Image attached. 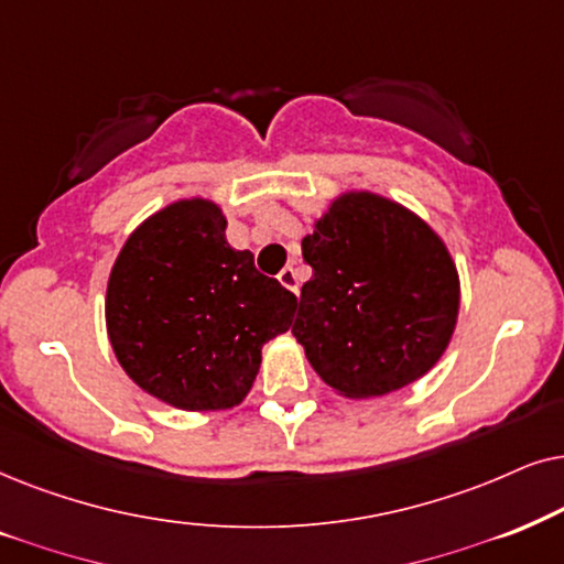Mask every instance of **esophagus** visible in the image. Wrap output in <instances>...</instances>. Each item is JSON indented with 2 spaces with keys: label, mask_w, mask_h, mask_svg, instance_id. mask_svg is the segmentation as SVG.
Returning a JSON list of instances; mask_svg holds the SVG:
<instances>
[{
  "label": "esophagus",
  "mask_w": 564,
  "mask_h": 564,
  "mask_svg": "<svg viewBox=\"0 0 564 564\" xmlns=\"http://www.w3.org/2000/svg\"><path fill=\"white\" fill-rule=\"evenodd\" d=\"M278 281H281L283 289H289V291H294V294H299V275L291 265L283 268L281 273H278Z\"/></svg>",
  "instance_id": "esophagus-1"
}]
</instances>
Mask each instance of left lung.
Masks as SVG:
<instances>
[{"instance_id":"8db88e82","label":"left lung","mask_w":564,"mask_h":564,"mask_svg":"<svg viewBox=\"0 0 564 564\" xmlns=\"http://www.w3.org/2000/svg\"><path fill=\"white\" fill-rule=\"evenodd\" d=\"M312 278L291 333L312 369L345 397L408 387L444 356L459 275L423 219L373 193H345L302 239Z\"/></svg>"}]
</instances>
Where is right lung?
Returning a JSON list of instances; mask_svg holds the SVG:
<instances>
[{
    "instance_id": "obj_1",
    "label": "right lung",
    "mask_w": 564,
    "mask_h": 564,
    "mask_svg": "<svg viewBox=\"0 0 564 564\" xmlns=\"http://www.w3.org/2000/svg\"><path fill=\"white\" fill-rule=\"evenodd\" d=\"M212 200H177L126 239L105 319L118 364L180 410H227L250 392L260 350L286 333L296 296L224 237Z\"/></svg>"
}]
</instances>
